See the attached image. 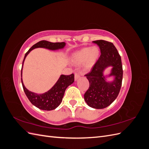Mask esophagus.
<instances>
[{"label": "esophagus", "instance_id": "obj_1", "mask_svg": "<svg viewBox=\"0 0 149 149\" xmlns=\"http://www.w3.org/2000/svg\"><path fill=\"white\" fill-rule=\"evenodd\" d=\"M80 78V75L79 74H74V81H77Z\"/></svg>", "mask_w": 149, "mask_h": 149}]
</instances>
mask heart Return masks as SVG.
<instances>
[{
	"label": "heart",
	"instance_id": "1",
	"mask_svg": "<svg viewBox=\"0 0 149 149\" xmlns=\"http://www.w3.org/2000/svg\"><path fill=\"white\" fill-rule=\"evenodd\" d=\"M100 55L97 47H85L73 53L71 55V62L74 65H80L84 63L86 69H90L97 61Z\"/></svg>",
	"mask_w": 149,
	"mask_h": 149
}]
</instances>
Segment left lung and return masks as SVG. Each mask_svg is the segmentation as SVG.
<instances>
[{"instance_id":"1","label":"left lung","mask_w":149,"mask_h":149,"mask_svg":"<svg viewBox=\"0 0 149 149\" xmlns=\"http://www.w3.org/2000/svg\"><path fill=\"white\" fill-rule=\"evenodd\" d=\"M93 42L99 46L101 54L91 72L85 75L89 87L84 97L89 107L104 109L111 104L119 93L123 81V65L120 56L113 43L102 40ZM108 67H112L111 70L105 76L103 73ZM111 76L113 80L107 82L106 78Z\"/></svg>"}]
</instances>
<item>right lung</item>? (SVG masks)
I'll use <instances>...</instances> for the list:
<instances>
[{
  "label": "right lung",
  "instance_id": "add662e5",
  "mask_svg": "<svg viewBox=\"0 0 149 149\" xmlns=\"http://www.w3.org/2000/svg\"><path fill=\"white\" fill-rule=\"evenodd\" d=\"M66 43L65 42L52 43L46 41V40H42V41H40L35 44L25 53L21 70V81L22 86H23L26 97H28L30 102L40 109L44 111H52L55 109L57 107H58L62 101L66 89L74 82V74H61L56 83L47 92L43 94L33 93L25 87L23 80H22V69H23V65L25 58L31 50L35 48H43L49 49V50H58V49H63Z\"/></svg>",
  "mask_w": 149,
  "mask_h": 149
}]
</instances>
